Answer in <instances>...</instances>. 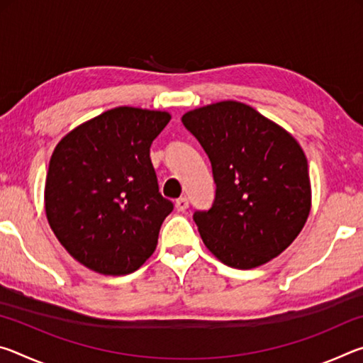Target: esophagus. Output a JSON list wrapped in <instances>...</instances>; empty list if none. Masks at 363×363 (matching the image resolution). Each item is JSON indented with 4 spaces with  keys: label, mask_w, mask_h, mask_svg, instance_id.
I'll list each match as a JSON object with an SVG mask.
<instances>
[{
    "label": "esophagus",
    "mask_w": 363,
    "mask_h": 363,
    "mask_svg": "<svg viewBox=\"0 0 363 363\" xmlns=\"http://www.w3.org/2000/svg\"><path fill=\"white\" fill-rule=\"evenodd\" d=\"M189 208V200L186 196H181V199L176 200V210L177 211H186Z\"/></svg>",
    "instance_id": "34e87169"
}]
</instances>
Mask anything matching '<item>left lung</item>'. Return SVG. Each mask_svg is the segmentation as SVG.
<instances>
[{
    "label": "left lung",
    "mask_w": 363,
    "mask_h": 363,
    "mask_svg": "<svg viewBox=\"0 0 363 363\" xmlns=\"http://www.w3.org/2000/svg\"><path fill=\"white\" fill-rule=\"evenodd\" d=\"M182 123L205 149L216 182L211 210L194 214L205 247L233 269L259 267L284 253L312 205L298 140L237 101L190 110Z\"/></svg>",
    "instance_id": "1"
}]
</instances>
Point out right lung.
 I'll list each match as a JSON object with an SVG mask.
<instances>
[{
  "label": "right lung",
  "instance_id": "1",
  "mask_svg": "<svg viewBox=\"0 0 363 363\" xmlns=\"http://www.w3.org/2000/svg\"><path fill=\"white\" fill-rule=\"evenodd\" d=\"M171 115L115 107L59 140L45 184L48 223L84 267L126 275L153 255L173 203L158 192L150 145Z\"/></svg>",
  "mask_w": 363,
  "mask_h": 363
}]
</instances>
